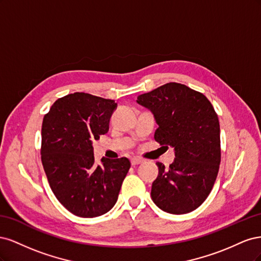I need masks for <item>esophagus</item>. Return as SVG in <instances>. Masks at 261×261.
I'll use <instances>...</instances> for the list:
<instances>
[{
    "mask_svg": "<svg viewBox=\"0 0 261 261\" xmlns=\"http://www.w3.org/2000/svg\"><path fill=\"white\" fill-rule=\"evenodd\" d=\"M130 162H132V164H133V165H137V164L143 163V162H144V160H143V159H140V158H133V159L130 160Z\"/></svg>",
    "mask_w": 261,
    "mask_h": 261,
    "instance_id": "obj_1",
    "label": "esophagus"
}]
</instances>
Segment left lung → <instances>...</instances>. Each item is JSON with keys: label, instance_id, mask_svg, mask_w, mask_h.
Instances as JSON below:
<instances>
[{"label": "left lung", "instance_id": "left-lung-1", "mask_svg": "<svg viewBox=\"0 0 261 261\" xmlns=\"http://www.w3.org/2000/svg\"><path fill=\"white\" fill-rule=\"evenodd\" d=\"M137 103L154 116V139L174 148L175 153L168 169L156 162L159 174L152 183V201L172 215L197 209L210 194L221 161L215 109L202 93L177 83L140 94Z\"/></svg>", "mask_w": 261, "mask_h": 261}]
</instances>
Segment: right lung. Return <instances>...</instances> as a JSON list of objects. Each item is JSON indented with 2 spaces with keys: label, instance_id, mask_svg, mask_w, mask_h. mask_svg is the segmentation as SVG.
Here are the masks:
<instances>
[{
  "label": "right lung",
  "instance_id": "obj_1",
  "mask_svg": "<svg viewBox=\"0 0 261 261\" xmlns=\"http://www.w3.org/2000/svg\"><path fill=\"white\" fill-rule=\"evenodd\" d=\"M114 100L75 92L58 99L42 122L41 160L58 200L73 215L94 218L115 204L130 168L127 158L94 163L92 140L109 130Z\"/></svg>",
  "mask_w": 261,
  "mask_h": 261
}]
</instances>
